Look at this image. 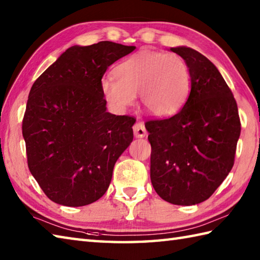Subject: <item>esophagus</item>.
Segmentation results:
<instances>
[{
	"label": "esophagus",
	"mask_w": 260,
	"mask_h": 260,
	"mask_svg": "<svg viewBox=\"0 0 260 260\" xmlns=\"http://www.w3.org/2000/svg\"><path fill=\"white\" fill-rule=\"evenodd\" d=\"M133 131H134L135 137H145L146 134H147L145 126L143 123H136L133 126Z\"/></svg>",
	"instance_id": "esophagus-1"
}]
</instances>
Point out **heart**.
<instances>
[{"mask_svg":"<svg viewBox=\"0 0 260 260\" xmlns=\"http://www.w3.org/2000/svg\"><path fill=\"white\" fill-rule=\"evenodd\" d=\"M115 77H104L105 101L116 112H124L139 93L140 103L155 117H170L183 107L191 91L189 66L175 53L143 50L120 62Z\"/></svg>","mask_w":260,"mask_h":260,"instance_id":"obj_1","label":"heart"}]
</instances>
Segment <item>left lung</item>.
I'll use <instances>...</instances> for the list:
<instances>
[{"label": "left lung", "instance_id": "obj_1", "mask_svg": "<svg viewBox=\"0 0 260 260\" xmlns=\"http://www.w3.org/2000/svg\"><path fill=\"white\" fill-rule=\"evenodd\" d=\"M170 50L189 66L191 91L178 114L145 123L151 181L163 200L192 206L206 201L227 178L241 126L233 92L217 67L194 49Z\"/></svg>", "mask_w": 260, "mask_h": 260}]
</instances>
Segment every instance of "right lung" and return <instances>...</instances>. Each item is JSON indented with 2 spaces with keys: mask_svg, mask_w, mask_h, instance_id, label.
Instances as JSON below:
<instances>
[{
  "mask_svg": "<svg viewBox=\"0 0 260 260\" xmlns=\"http://www.w3.org/2000/svg\"><path fill=\"white\" fill-rule=\"evenodd\" d=\"M134 50L110 41L70 47L31 87L22 123L27 167L51 201L82 207L107 191L135 119L107 112L101 82Z\"/></svg>",
  "mask_w": 260,
  "mask_h": 260,
  "instance_id": "right-lung-1",
  "label": "right lung"
}]
</instances>
